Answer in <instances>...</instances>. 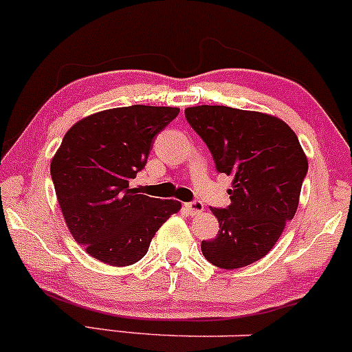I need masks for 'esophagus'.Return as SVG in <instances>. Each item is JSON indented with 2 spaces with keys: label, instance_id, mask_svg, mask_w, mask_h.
Wrapping results in <instances>:
<instances>
[{
  "label": "esophagus",
  "instance_id": "34e87169",
  "mask_svg": "<svg viewBox=\"0 0 352 352\" xmlns=\"http://www.w3.org/2000/svg\"><path fill=\"white\" fill-rule=\"evenodd\" d=\"M184 208H186V211L190 214H199L205 206H203L201 201H191V203H186V205H184Z\"/></svg>",
  "mask_w": 352,
  "mask_h": 352
}]
</instances>
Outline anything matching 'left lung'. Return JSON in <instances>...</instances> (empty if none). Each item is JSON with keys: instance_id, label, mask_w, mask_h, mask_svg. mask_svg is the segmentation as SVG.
Masks as SVG:
<instances>
[{"instance_id": "left-lung-1", "label": "left lung", "mask_w": 352, "mask_h": 352, "mask_svg": "<svg viewBox=\"0 0 352 352\" xmlns=\"http://www.w3.org/2000/svg\"><path fill=\"white\" fill-rule=\"evenodd\" d=\"M206 142L218 173L233 176L230 206L211 208L217 236L201 241L205 258L233 270L263 258L298 206L309 162L296 132L282 119L226 105L184 109Z\"/></svg>"}]
</instances>
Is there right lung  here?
<instances>
[{"instance_id": "right-lung-1", "label": "right lung", "mask_w": 352, "mask_h": 352, "mask_svg": "<svg viewBox=\"0 0 352 352\" xmlns=\"http://www.w3.org/2000/svg\"><path fill=\"white\" fill-rule=\"evenodd\" d=\"M177 107L131 105L97 112L67 131L50 164L56 199L72 236L112 267L139 262L176 199L138 195L131 179L146 166L153 141Z\"/></svg>"}]
</instances>
